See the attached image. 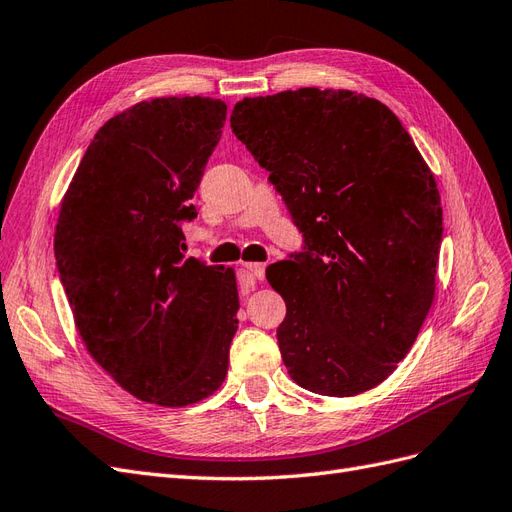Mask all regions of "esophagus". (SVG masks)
I'll return each mask as SVG.
<instances>
[{
  "label": "esophagus",
  "instance_id": "obj_1",
  "mask_svg": "<svg viewBox=\"0 0 512 512\" xmlns=\"http://www.w3.org/2000/svg\"><path fill=\"white\" fill-rule=\"evenodd\" d=\"M262 277H265V265L262 262H245L239 273V280L245 286H254V282L262 280Z\"/></svg>",
  "mask_w": 512,
  "mask_h": 512
}]
</instances>
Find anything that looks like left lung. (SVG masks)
Segmentation results:
<instances>
[{
    "label": "left lung",
    "instance_id": "1",
    "mask_svg": "<svg viewBox=\"0 0 512 512\" xmlns=\"http://www.w3.org/2000/svg\"><path fill=\"white\" fill-rule=\"evenodd\" d=\"M230 128L269 170L303 252L267 269L286 301L277 344L303 389L352 397L389 378L436 292L442 207L389 106L346 89L243 98Z\"/></svg>",
    "mask_w": 512,
    "mask_h": 512
}]
</instances>
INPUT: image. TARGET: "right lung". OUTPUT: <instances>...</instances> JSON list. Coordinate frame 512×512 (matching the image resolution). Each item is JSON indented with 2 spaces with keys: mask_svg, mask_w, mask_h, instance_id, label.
Instances as JSON below:
<instances>
[{
  "mask_svg": "<svg viewBox=\"0 0 512 512\" xmlns=\"http://www.w3.org/2000/svg\"><path fill=\"white\" fill-rule=\"evenodd\" d=\"M224 121L213 98L134 104L98 130L59 209L57 271L89 354L166 408L220 389L239 324L232 269L181 252Z\"/></svg>",
  "mask_w": 512,
  "mask_h": 512,
  "instance_id": "1",
  "label": "right lung"
}]
</instances>
